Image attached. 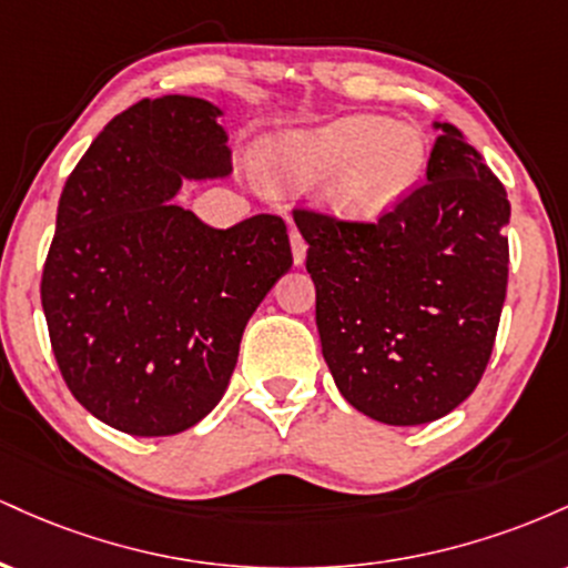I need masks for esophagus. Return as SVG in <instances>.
<instances>
[{"instance_id": "obj_1", "label": "esophagus", "mask_w": 568, "mask_h": 568, "mask_svg": "<svg viewBox=\"0 0 568 568\" xmlns=\"http://www.w3.org/2000/svg\"><path fill=\"white\" fill-rule=\"evenodd\" d=\"M291 251H293V264L302 266L306 258V243L298 232H291Z\"/></svg>"}]
</instances>
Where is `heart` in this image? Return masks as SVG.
I'll list each match as a JSON object with an SVG mask.
<instances>
[{
    "label": "heart",
    "mask_w": 568,
    "mask_h": 568,
    "mask_svg": "<svg viewBox=\"0 0 568 568\" xmlns=\"http://www.w3.org/2000/svg\"><path fill=\"white\" fill-rule=\"evenodd\" d=\"M427 165V141L408 122L355 114L321 128L291 130L264 158L272 184L306 192L321 186L338 219L376 221L408 197Z\"/></svg>",
    "instance_id": "obj_1"
}]
</instances>
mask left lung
Segmentation results:
<instances>
[{
	"instance_id": "left-lung-1",
	"label": "left lung",
	"mask_w": 568,
	"mask_h": 568,
	"mask_svg": "<svg viewBox=\"0 0 568 568\" xmlns=\"http://www.w3.org/2000/svg\"><path fill=\"white\" fill-rule=\"evenodd\" d=\"M433 128L427 181L376 224L293 213L338 393L395 427L427 425L470 397L507 293L505 186L459 130Z\"/></svg>"
}]
</instances>
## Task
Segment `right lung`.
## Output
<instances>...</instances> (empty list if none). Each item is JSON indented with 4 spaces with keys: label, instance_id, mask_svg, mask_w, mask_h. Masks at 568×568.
I'll return each mask as SVG.
<instances>
[{
    "label": "right lung",
    "instance_id": "obj_1",
    "mask_svg": "<svg viewBox=\"0 0 568 568\" xmlns=\"http://www.w3.org/2000/svg\"><path fill=\"white\" fill-rule=\"evenodd\" d=\"M224 114L162 95L116 114L69 175L42 272L50 344L71 395L139 438L194 427L224 397L256 306L291 270L285 221L213 230L173 197L232 173Z\"/></svg>",
    "mask_w": 568,
    "mask_h": 568
}]
</instances>
